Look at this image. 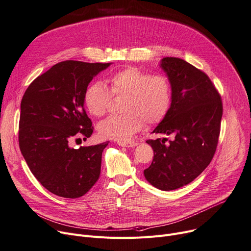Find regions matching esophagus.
<instances>
[{"label": "esophagus", "instance_id": "34e87169", "mask_svg": "<svg viewBox=\"0 0 251 251\" xmlns=\"http://www.w3.org/2000/svg\"><path fill=\"white\" fill-rule=\"evenodd\" d=\"M118 144L120 147H124V148H135L138 143L134 141H129V142H119Z\"/></svg>", "mask_w": 251, "mask_h": 251}]
</instances>
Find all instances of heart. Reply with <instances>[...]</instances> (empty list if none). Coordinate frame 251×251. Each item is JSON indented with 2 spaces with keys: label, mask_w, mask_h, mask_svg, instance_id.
<instances>
[{
  "label": "heart",
  "mask_w": 251,
  "mask_h": 251,
  "mask_svg": "<svg viewBox=\"0 0 251 251\" xmlns=\"http://www.w3.org/2000/svg\"><path fill=\"white\" fill-rule=\"evenodd\" d=\"M108 87L100 82L90 84L84 92L88 112L101 117L108 111L113 96H125L121 116H111L101 121L98 130L101 137L127 142L148 124L161 122L172 102V89L164 75H151L135 67H127L112 74Z\"/></svg>",
  "instance_id": "1"
}]
</instances>
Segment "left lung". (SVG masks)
<instances>
[{
  "label": "left lung",
  "mask_w": 251,
  "mask_h": 251,
  "mask_svg": "<svg viewBox=\"0 0 251 251\" xmlns=\"http://www.w3.org/2000/svg\"><path fill=\"white\" fill-rule=\"evenodd\" d=\"M160 67L172 89V102L153 133L174 139L148 140L151 165L143 171L155 188L170 191L192 182L209 165L220 135L223 105L208 76L179 58H163Z\"/></svg>",
  "instance_id": "1"
}]
</instances>
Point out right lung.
Listing matches in <instances>:
<instances>
[{"label":"right lung","instance_id":"obj_1","mask_svg":"<svg viewBox=\"0 0 251 251\" xmlns=\"http://www.w3.org/2000/svg\"><path fill=\"white\" fill-rule=\"evenodd\" d=\"M111 64L58 63L35 78L22 98L21 153L39 183L58 196L77 199L99 180L101 153L109 142L77 150L70 144L94 132L84 109V92L94 77Z\"/></svg>","mask_w":251,"mask_h":251}]
</instances>
